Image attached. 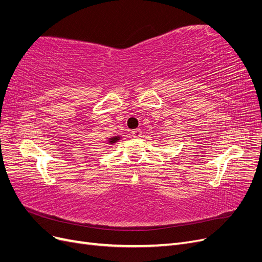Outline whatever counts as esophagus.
I'll return each instance as SVG.
<instances>
[{
    "mask_svg": "<svg viewBox=\"0 0 262 262\" xmlns=\"http://www.w3.org/2000/svg\"><path fill=\"white\" fill-rule=\"evenodd\" d=\"M132 136H133V138L139 139V138H141V137H142V131H141L140 129L133 130V131H132Z\"/></svg>",
    "mask_w": 262,
    "mask_h": 262,
    "instance_id": "esophagus-1",
    "label": "esophagus"
}]
</instances>
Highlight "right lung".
Returning <instances> with one entry per match:
<instances>
[{"instance_id":"add662e5","label":"right lung","mask_w":262,"mask_h":262,"mask_svg":"<svg viewBox=\"0 0 262 262\" xmlns=\"http://www.w3.org/2000/svg\"><path fill=\"white\" fill-rule=\"evenodd\" d=\"M119 140H120V137H113V138H109V140H108V143H109V144H114V143H116V142H118Z\"/></svg>"}]
</instances>
